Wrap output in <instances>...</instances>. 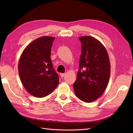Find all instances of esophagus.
<instances>
[{
	"mask_svg": "<svg viewBox=\"0 0 133 133\" xmlns=\"http://www.w3.org/2000/svg\"><path fill=\"white\" fill-rule=\"evenodd\" d=\"M65 75H66V74H64V73H61L60 74V76L61 77H64Z\"/></svg>",
	"mask_w": 133,
	"mask_h": 133,
	"instance_id": "34e87169",
	"label": "esophagus"
}]
</instances>
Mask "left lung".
<instances>
[{
	"instance_id": "left-lung-1",
	"label": "left lung",
	"mask_w": 133,
	"mask_h": 133,
	"mask_svg": "<svg viewBox=\"0 0 133 133\" xmlns=\"http://www.w3.org/2000/svg\"><path fill=\"white\" fill-rule=\"evenodd\" d=\"M82 44L79 70L73 84L76 96L84 102L97 100L105 91L110 75V63L106 48L90 36L79 38Z\"/></svg>"
}]
</instances>
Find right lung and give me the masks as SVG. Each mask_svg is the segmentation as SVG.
I'll list each match as a JSON object with an SVG mask.
<instances>
[{
  "label": "right lung",
  "instance_id": "obj_1",
  "mask_svg": "<svg viewBox=\"0 0 133 133\" xmlns=\"http://www.w3.org/2000/svg\"><path fill=\"white\" fill-rule=\"evenodd\" d=\"M55 38L42 36L25 48L19 59L20 79L27 91L37 98L51 94L59 84V77L50 59Z\"/></svg>",
  "mask_w": 133,
  "mask_h": 133
}]
</instances>
